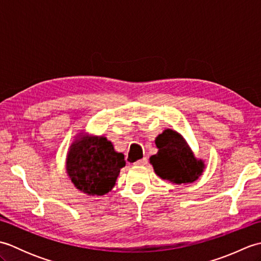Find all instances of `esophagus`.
Wrapping results in <instances>:
<instances>
[{"label":"esophagus","instance_id":"34e87169","mask_svg":"<svg viewBox=\"0 0 261 261\" xmlns=\"http://www.w3.org/2000/svg\"><path fill=\"white\" fill-rule=\"evenodd\" d=\"M148 163V159L145 157V158H142V159H140V160H137L136 163H134V165H137V166H143V165H146Z\"/></svg>","mask_w":261,"mask_h":261}]
</instances>
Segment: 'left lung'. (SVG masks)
Wrapping results in <instances>:
<instances>
[{
	"mask_svg": "<svg viewBox=\"0 0 261 261\" xmlns=\"http://www.w3.org/2000/svg\"><path fill=\"white\" fill-rule=\"evenodd\" d=\"M156 146L158 152L150 157V164L160 178L175 184H185L193 182L202 175L204 163L194 157L178 132L165 130L156 138Z\"/></svg>",
	"mask_w": 261,
	"mask_h": 261,
	"instance_id": "8db88e82",
	"label": "left lung"
}]
</instances>
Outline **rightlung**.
Wrapping results in <instances>:
<instances>
[{
	"label": "right lung",
	"mask_w": 261,
	"mask_h": 261,
	"mask_svg": "<svg viewBox=\"0 0 261 261\" xmlns=\"http://www.w3.org/2000/svg\"><path fill=\"white\" fill-rule=\"evenodd\" d=\"M124 156L104 137L82 136L70 147L66 169L77 190L101 196L115 185Z\"/></svg>",
	"instance_id": "1"
}]
</instances>
